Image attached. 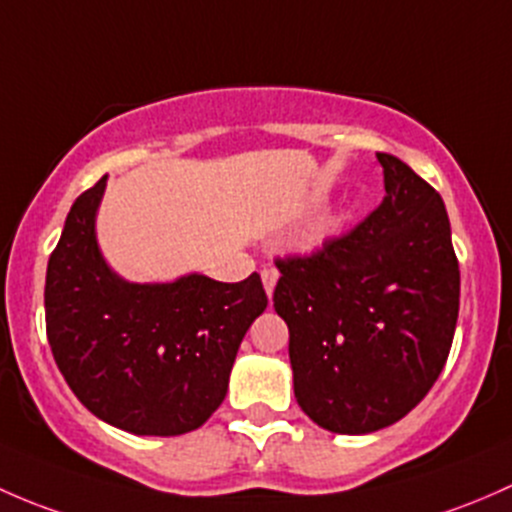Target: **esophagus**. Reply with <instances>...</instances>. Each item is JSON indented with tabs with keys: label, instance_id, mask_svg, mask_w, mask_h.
Segmentation results:
<instances>
[{
	"label": "esophagus",
	"instance_id": "esophagus-1",
	"mask_svg": "<svg viewBox=\"0 0 512 512\" xmlns=\"http://www.w3.org/2000/svg\"><path fill=\"white\" fill-rule=\"evenodd\" d=\"M261 281H263V288H266V293L271 295L273 288H276V281H278V271L273 266H263L261 268Z\"/></svg>",
	"mask_w": 512,
	"mask_h": 512
}]
</instances>
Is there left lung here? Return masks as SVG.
I'll return each mask as SVG.
<instances>
[{
  "mask_svg": "<svg viewBox=\"0 0 512 512\" xmlns=\"http://www.w3.org/2000/svg\"><path fill=\"white\" fill-rule=\"evenodd\" d=\"M384 199L310 256L276 258L300 409L335 434H372L426 397L449 357L461 273L441 194L377 152Z\"/></svg>",
  "mask_w": 512,
  "mask_h": 512,
  "instance_id": "1",
  "label": "left lung"
}]
</instances>
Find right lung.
Listing matches in <instances>:
<instances>
[{
	"label": "right lung",
	"mask_w": 512,
	"mask_h": 512,
	"mask_svg": "<svg viewBox=\"0 0 512 512\" xmlns=\"http://www.w3.org/2000/svg\"><path fill=\"white\" fill-rule=\"evenodd\" d=\"M100 177L73 202L46 268V335L78 402L138 436L199 429L224 402L246 330L266 310L258 273L128 283L96 241Z\"/></svg>",
	"instance_id": "add662e5"
}]
</instances>
